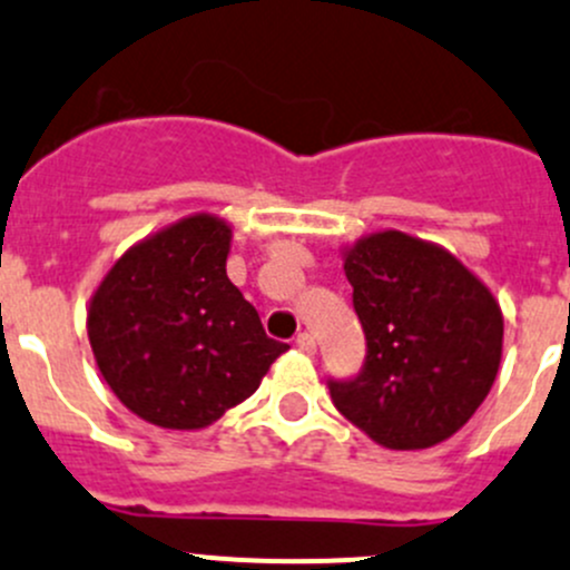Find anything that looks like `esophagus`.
<instances>
[{"label": "esophagus", "instance_id": "1", "mask_svg": "<svg viewBox=\"0 0 570 570\" xmlns=\"http://www.w3.org/2000/svg\"><path fill=\"white\" fill-rule=\"evenodd\" d=\"M295 344H297V350H301V353H306V355H312L314 350H317V344H314L312 333H297Z\"/></svg>", "mask_w": 570, "mask_h": 570}]
</instances>
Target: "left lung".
Masks as SVG:
<instances>
[{
  "label": "left lung",
  "mask_w": 570,
  "mask_h": 570,
  "mask_svg": "<svg viewBox=\"0 0 570 570\" xmlns=\"http://www.w3.org/2000/svg\"><path fill=\"white\" fill-rule=\"evenodd\" d=\"M364 366L327 381L342 416L386 450H428L474 416L502 361L491 289L450 250L381 232L344 250Z\"/></svg>",
  "instance_id": "left-lung-1"
}]
</instances>
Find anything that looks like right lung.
I'll return each instance as SVG.
<instances>
[{"mask_svg":"<svg viewBox=\"0 0 570 570\" xmlns=\"http://www.w3.org/2000/svg\"><path fill=\"white\" fill-rule=\"evenodd\" d=\"M232 226L193 215L131 245L88 308V338L115 396L146 422L200 430L256 392L289 344L264 333L228 281Z\"/></svg>","mask_w":570,"mask_h":570,"instance_id":"1","label":"right lung"}]
</instances>
